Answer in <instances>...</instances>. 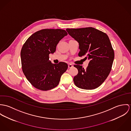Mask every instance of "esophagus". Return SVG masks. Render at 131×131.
Returning a JSON list of instances; mask_svg holds the SVG:
<instances>
[{
  "instance_id": "esophagus-1",
  "label": "esophagus",
  "mask_w": 131,
  "mask_h": 131,
  "mask_svg": "<svg viewBox=\"0 0 131 131\" xmlns=\"http://www.w3.org/2000/svg\"><path fill=\"white\" fill-rule=\"evenodd\" d=\"M73 67V65L72 64H68V68H72Z\"/></svg>"
}]
</instances>
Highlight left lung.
Here are the masks:
<instances>
[{
    "label": "left lung",
    "instance_id": "left-lung-1",
    "mask_svg": "<svg viewBox=\"0 0 131 131\" xmlns=\"http://www.w3.org/2000/svg\"><path fill=\"white\" fill-rule=\"evenodd\" d=\"M79 45V57L90 60L86 69L74 65L78 71L73 78L77 87L91 90L99 87L111 71L115 54L108 36L94 28L67 29Z\"/></svg>",
    "mask_w": 131,
    "mask_h": 131
}]
</instances>
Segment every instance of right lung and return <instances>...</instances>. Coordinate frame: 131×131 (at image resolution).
I'll return each instance as SVG.
<instances>
[{
	"label": "right lung",
	"instance_id": "obj_1",
	"mask_svg": "<svg viewBox=\"0 0 131 131\" xmlns=\"http://www.w3.org/2000/svg\"><path fill=\"white\" fill-rule=\"evenodd\" d=\"M67 35L64 29H41L31 35L24 44L20 52L22 70L34 87L47 91L58 85L68 65L62 62L52 64L49 54L55 52L59 41Z\"/></svg>",
	"mask_w": 131,
	"mask_h": 131
}]
</instances>
